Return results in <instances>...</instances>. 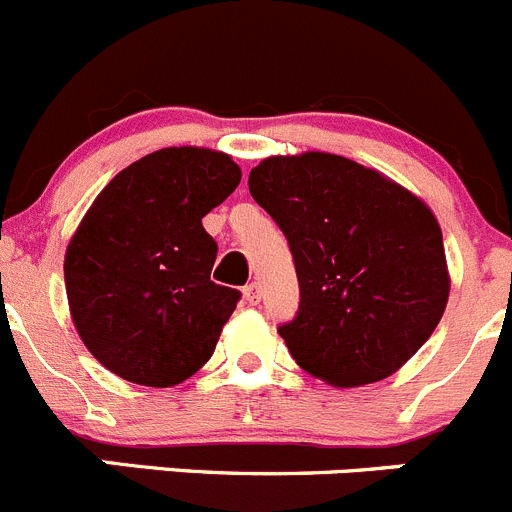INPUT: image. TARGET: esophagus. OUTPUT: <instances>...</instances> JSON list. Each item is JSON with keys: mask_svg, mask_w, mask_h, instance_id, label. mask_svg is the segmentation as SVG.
<instances>
[{"mask_svg": "<svg viewBox=\"0 0 512 512\" xmlns=\"http://www.w3.org/2000/svg\"><path fill=\"white\" fill-rule=\"evenodd\" d=\"M242 295H245L247 303H250V305H257V303H260V285H257V283H250V285H247L245 290H242Z\"/></svg>", "mask_w": 512, "mask_h": 512, "instance_id": "1", "label": "esophagus"}]
</instances>
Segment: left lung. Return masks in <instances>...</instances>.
Instances as JSON below:
<instances>
[{"instance_id":"obj_1","label":"left lung","mask_w":512,"mask_h":512,"mask_svg":"<svg viewBox=\"0 0 512 512\" xmlns=\"http://www.w3.org/2000/svg\"><path fill=\"white\" fill-rule=\"evenodd\" d=\"M247 184L293 252L300 308L278 333L295 364L338 389L396 374L450 298L442 229L427 202L326 151L267 156Z\"/></svg>"}]
</instances>
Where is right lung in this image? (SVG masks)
Instances as JSON below:
<instances>
[{
	"label": "right lung",
	"instance_id": "right-lung-1",
	"mask_svg": "<svg viewBox=\"0 0 512 512\" xmlns=\"http://www.w3.org/2000/svg\"><path fill=\"white\" fill-rule=\"evenodd\" d=\"M240 179L229 154L171 146L118 171L90 204L65 250V290L105 369L166 389L207 364L240 293L209 280L217 242L202 219Z\"/></svg>",
	"mask_w": 512,
	"mask_h": 512
}]
</instances>
